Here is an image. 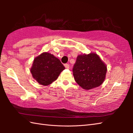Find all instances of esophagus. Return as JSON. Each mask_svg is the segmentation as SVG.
Here are the masks:
<instances>
[{
  "label": "esophagus",
  "mask_w": 133,
  "mask_h": 133,
  "mask_svg": "<svg viewBox=\"0 0 133 133\" xmlns=\"http://www.w3.org/2000/svg\"><path fill=\"white\" fill-rule=\"evenodd\" d=\"M64 67H66V69H69V68H70V65L69 64H67V63H66V64H64Z\"/></svg>",
  "instance_id": "obj_1"
}]
</instances>
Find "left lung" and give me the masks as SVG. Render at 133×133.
<instances>
[{"label":"left lung","instance_id":"1","mask_svg":"<svg viewBox=\"0 0 133 133\" xmlns=\"http://www.w3.org/2000/svg\"><path fill=\"white\" fill-rule=\"evenodd\" d=\"M107 67L95 54L78 55L72 68L75 80L83 89L90 90L103 82Z\"/></svg>","mask_w":133,"mask_h":133}]
</instances>
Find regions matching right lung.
Instances as JSON below:
<instances>
[{
	"instance_id": "right-lung-1",
	"label": "right lung",
	"mask_w": 133,
	"mask_h": 133,
	"mask_svg": "<svg viewBox=\"0 0 133 133\" xmlns=\"http://www.w3.org/2000/svg\"><path fill=\"white\" fill-rule=\"evenodd\" d=\"M64 69L59 59L50 53L44 52L35 58L31 72L39 84L47 86L55 81Z\"/></svg>"
}]
</instances>
